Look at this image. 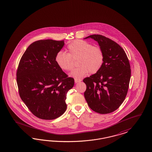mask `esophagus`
<instances>
[{
  "label": "esophagus",
  "mask_w": 152,
  "mask_h": 152,
  "mask_svg": "<svg viewBox=\"0 0 152 152\" xmlns=\"http://www.w3.org/2000/svg\"><path fill=\"white\" fill-rule=\"evenodd\" d=\"M82 80H81V79H75V83H80V82H81Z\"/></svg>",
  "instance_id": "1"
}]
</instances>
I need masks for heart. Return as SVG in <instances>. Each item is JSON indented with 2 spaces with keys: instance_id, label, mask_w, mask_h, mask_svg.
I'll list each match as a JSON object with an SVG mask.
<instances>
[{
  "instance_id": "b5f03b06",
  "label": "heart",
  "mask_w": 152,
  "mask_h": 152,
  "mask_svg": "<svg viewBox=\"0 0 152 152\" xmlns=\"http://www.w3.org/2000/svg\"><path fill=\"white\" fill-rule=\"evenodd\" d=\"M67 50L68 53L61 51L58 53L55 61L61 69L69 71L74 66L72 59H78L79 67L75 69L69 75L75 79H81L89 72L96 73L104 63L103 50L88 42L81 40L73 41L67 46Z\"/></svg>"
}]
</instances>
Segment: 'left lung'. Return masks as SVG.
<instances>
[{"mask_svg":"<svg viewBox=\"0 0 152 152\" xmlns=\"http://www.w3.org/2000/svg\"><path fill=\"white\" fill-rule=\"evenodd\" d=\"M104 56L102 67L86 77L85 98L89 107L100 114H107L118 109L125 99L131 77L130 64L124 50L117 42L101 35H92Z\"/></svg>","mask_w":152,"mask_h":152,"instance_id":"1","label":"left lung"}]
</instances>
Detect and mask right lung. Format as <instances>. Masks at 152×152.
<instances>
[{
    "instance_id": "right-lung-1",
    "label": "right lung",
    "mask_w": 152,
    "mask_h": 152,
    "mask_svg": "<svg viewBox=\"0 0 152 152\" xmlns=\"http://www.w3.org/2000/svg\"><path fill=\"white\" fill-rule=\"evenodd\" d=\"M64 44V40L52 39L34 42L23 53L18 66L16 79L21 99L40 119H56L67 108L66 95L75 81L55 61Z\"/></svg>"
}]
</instances>
